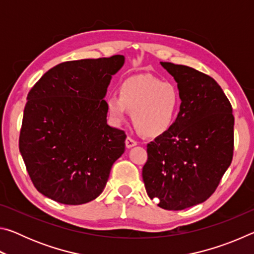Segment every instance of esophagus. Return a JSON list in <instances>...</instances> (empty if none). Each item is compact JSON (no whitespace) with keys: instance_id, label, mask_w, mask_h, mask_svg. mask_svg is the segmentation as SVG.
I'll list each match as a JSON object with an SVG mask.
<instances>
[{"instance_id":"1","label":"esophagus","mask_w":254,"mask_h":254,"mask_svg":"<svg viewBox=\"0 0 254 254\" xmlns=\"http://www.w3.org/2000/svg\"><path fill=\"white\" fill-rule=\"evenodd\" d=\"M137 144L136 141L134 139H132L131 136H127V140H126V145L127 148H132V147H135V145Z\"/></svg>"}]
</instances>
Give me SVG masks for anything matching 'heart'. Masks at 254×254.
Listing matches in <instances>:
<instances>
[{"mask_svg":"<svg viewBox=\"0 0 254 254\" xmlns=\"http://www.w3.org/2000/svg\"><path fill=\"white\" fill-rule=\"evenodd\" d=\"M107 112L115 123L126 121L132 112L136 130L147 136H157L173 127L180 106V96L173 84L151 76L127 79L119 95L106 98Z\"/></svg>","mask_w":254,"mask_h":254,"instance_id":"obj_1","label":"heart"}]
</instances>
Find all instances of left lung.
<instances>
[{
	"label": "left lung",
	"mask_w": 254,
	"mask_h": 254,
	"mask_svg": "<svg viewBox=\"0 0 254 254\" xmlns=\"http://www.w3.org/2000/svg\"><path fill=\"white\" fill-rule=\"evenodd\" d=\"M160 64L177 83L182 104L173 127L148 143L142 178L159 207L180 210L210 197L230 167L234 117L212 77L188 66Z\"/></svg>",
	"instance_id": "obj_1"
}]
</instances>
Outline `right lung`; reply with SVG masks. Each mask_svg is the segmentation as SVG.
<instances>
[{"label": "right lung", "instance_id": "obj_1", "mask_svg": "<svg viewBox=\"0 0 254 254\" xmlns=\"http://www.w3.org/2000/svg\"><path fill=\"white\" fill-rule=\"evenodd\" d=\"M124 56L81 59L51 68L31 88L19 149L34 187L66 205L102 194L126 133L107 124L106 95Z\"/></svg>", "mask_w": 254, "mask_h": 254}]
</instances>
